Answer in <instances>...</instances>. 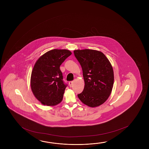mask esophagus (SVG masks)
<instances>
[{
	"label": "esophagus",
	"mask_w": 149,
	"mask_h": 149,
	"mask_svg": "<svg viewBox=\"0 0 149 149\" xmlns=\"http://www.w3.org/2000/svg\"><path fill=\"white\" fill-rule=\"evenodd\" d=\"M73 83L74 81H69V85L70 86L72 85L73 84Z\"/></svg>",
	"instance_id": "34e87169"
}]
</instances>
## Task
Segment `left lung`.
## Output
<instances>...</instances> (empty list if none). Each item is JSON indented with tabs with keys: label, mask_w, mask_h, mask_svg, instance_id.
Masks as SVG:
<instances>
[{
	"label": "left lung",
	"mask_w": 149,
	"mask_h": 149,
	"mask_svg": "<svg viewBox=\"0 0 149 149\" xmlns=\"http://www.w3.org/2000/svg\"><path fill=\"white\" fill-rule=\"evenodd\" d=\"M75 56L83 70L85 87L78 97L86 105L97 107L105 102L112 90L114 72L102 52L92 49L76 50Z\"/></svg>",
	"instance_id": "obj_1"
}]
</instances>
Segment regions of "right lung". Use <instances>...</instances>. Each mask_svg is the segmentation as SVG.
<instances>
[{
  "label": "right lung",
  "instance_id": "right-lung-1",
  "mask_svg": "<svg viewBox=\"0 0 149 149\" xmlns=\"http://www.w3.org/2000/svg\"><path fill=\"white\" fill-rule=\"evenodd\" d=\"M71 54L66 49H53L44 54L35 64L31 87L35 97L43 105H56L63 99L68 85L63 81L60 66Z\"/></svg>",
  "mask_w": 149,
  "mask_h": 149
}]
</instances>
